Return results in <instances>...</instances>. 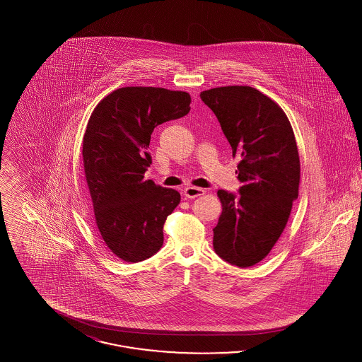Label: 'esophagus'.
<instances>
[{"label":"esophagus","instance_id":"obj_1","mask_svg":"<svg viewBox=\"0 0 362 362\" xmlns=\"http://www.w3.org/2000/svg\"><path fill=\"white\" fill-rule=\"evenodd\" d=\"M204 194H205V189H199V187H186V189H183V195L186 198H189V199L201 197Z\"/></svg>","mask_w":362,"mask_h":362}]
</instances>
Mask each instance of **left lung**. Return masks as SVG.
I'll return each mask as SVG.
<instances>
[{"label": "left lung", "mask_w": 362, "mask_h": 362, "mask_svg": "<svg viewBox=\"0 0 362 362\" xmlns=\"http://www.w3.org/2000/svg\"><path fill=\"white\" fill-rule=\"evenodd\" d=\"M201 99L239 158L243 183L239 197L217 191L223 211L213 247L230 264L250 267L269 255L298 197L300 157L292 124L273 99L252 86H218L201 92Z\"/></svg>", "instance_id": "8db88e82"}]
</instances>
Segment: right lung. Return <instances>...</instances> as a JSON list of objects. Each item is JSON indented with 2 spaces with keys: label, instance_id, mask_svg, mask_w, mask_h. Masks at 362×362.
Here are the masks:
<instances>
[{
  "label": "right lung",
  "instance_id": "1",
  "mask_svg": "<svg viewBox=\"0 0 362 362\" xmlns=\"http://www.w3.org/2000/svg\"><path fill=\"white\" fill-rule=\"evenodd\" d=\"M191 96L156 86L112 90L92 111L83 139L86 185L95 223L108 250L124 262L151 258L164 241L167 217L180 194L144 173L156 126L187 115Z\"/></svg>",
  "mask_w": 362,
  "mask_h": 362
}]
</instances>
